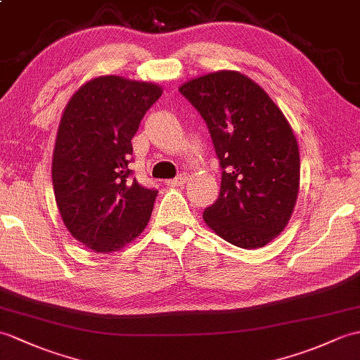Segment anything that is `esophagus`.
I'll return each instance as SVG.
<instances>
[{
	"instance_id": "1",
	"label": "esophagus",
	"mask_w": 360,
	"mask_h": 360,
	"mask_svg": "<svg viewBox=\"0 0 360 360\" xmlns=\"http://www.w3.org/2000/svg\"><path fill=\"white\" fill-rule=\"evenodd\" d=\"M187 174H179L178 178H174V179H167L165 181V186H169V187H178V186H184V184L187 182Z\"/></svg>"
}]
</instances>
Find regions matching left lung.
Returning a JSON list of instances; mask_svg holds the SVG:
<instances>
[{
  "label": "left lung",
  "mask_w": 360,
  "mask_h": 360,
  "mask_svg": "<svg viewBox=\"0 0 360 360\" xmlns=\"http://www.w3.org/2000/svg\"><path fill=\"white\" fill-rule=\"evenodd\" d=\"M179 91L204 118L222 169L205 224L236 247L266 245L287 227L299 193V147L287 118L239 72L207 73Z\"/></svg>",
  "instance_id": "obj_1"
}]
</instances>
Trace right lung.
Returning a JSON list of instances; mask_svg holds the SVG:
<instances>
[{
	"mask_svg": "<svg viewBox=\"0 0 360 360\" xmlns=\"http://www.w3.org/2000/svg\"><path fill=\"white\" fill-rule=\"evenodd\" d=\"M162 95L152 82L115 75L87 81L58 127L52 181L65 229L95 253L118 252L152 216L158 190L131 178V138Z\"/></svg>",
	"mask_w": 360,
	"mask_h": 360,
	"instance_id": "1",
	"label": "right lung"
}]
</instances>
